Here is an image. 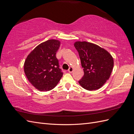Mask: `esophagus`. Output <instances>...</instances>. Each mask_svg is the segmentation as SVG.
I'll list each match as a JSON object with an SVG mask.
<instances>
[{"instance_id": "1", "label": "esophagus", "mask_w": 134, "mask_h": 134, "mask_svg": "<svg viewBox=\"0 0 134 134\" xmlns=\"http://www.w3.org/2000/svg\"><path fill=\"white\" fill-rule=\"evenodd\" d=\"M68 71H69V72H70V73H71V72H72V71H73V68L72 67H70L69 68V70H68Z\"/></svg>"}]
</instances>
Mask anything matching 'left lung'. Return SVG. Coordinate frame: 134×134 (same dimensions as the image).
I'll return each instance as SVG.
<instances>
[{"mask_svg": "<svg viewBox=\"0 0 134 134\" xmlns=\"http://www.w3.org/2000/svg\"><path fill=\"white\" fill-rule=\"evenodd\" d=\"M84 75L79 83L85 90L94 91L102 87L109 78L113 68V59L104 48L86 41H76Z\"/></svg>", "mask_w": 134, "mask_h": 134, "instance_id": "obj_1", "label": "left lung"}]
</instances>
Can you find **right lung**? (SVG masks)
<instances>
[{
	"label": "right lung",
	"mask_w": 134,
	"mask_h": 134,
	"mask_svg": "<svg viewBox=\"0 0 134 134\" xmlns=\"http://www.w3.org/2000/svg\"><path fill=\"white\" fill-rule=\"evenodd\" d=\"M60 45L57 40H48L40 43L27 56L24 71L29 82L40 91L54 88L63 76L56 52Z\"/></svg>",
	"instance_id": "obj_1"
}]
</instances>
